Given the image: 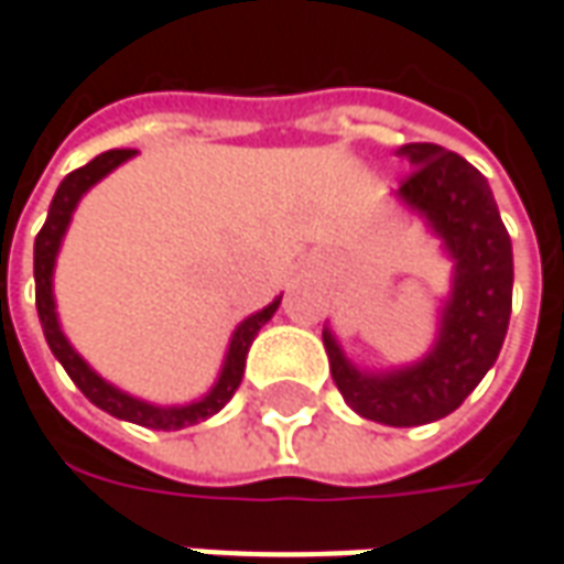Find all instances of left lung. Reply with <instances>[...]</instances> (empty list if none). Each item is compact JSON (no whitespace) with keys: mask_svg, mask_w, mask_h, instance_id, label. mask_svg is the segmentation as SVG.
<instances>
[{"mask_svg":"<svg viewBox=\"0 0 564 564\" xmlns=\"http://www.w3.org/2000/svg\"><path fill=\"white\" fill-rule=\"evenodd\" d=\"M399 155L412 162L399 196L431 221L456 259L440 340L427 359L393 375L356 371L330 330L324 349L337 390L361 417L415 427L456 412L499 356L512 315V240L484 174L462 155L437 143H409Z\"/></svg>","mask_w":564,"mask_h":564,"instance_id":"left-lung-1","label":"left lung"}]
</instances>
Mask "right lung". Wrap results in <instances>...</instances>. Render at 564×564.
Masks as SVG:
<instances>
[{
    "label": "right lung",
    "mask_w": 564,
    "mask_h": 564,
    "mask_svg": "<svg viewBox=\"0 0 564 564\" xmlns=\"http://www.w3.org/2000/svg\"><path fill=\"white\" fill-rule=\"evenodd\" d=\"M130 155H133V149H111V152H102V155H96L89 165L70 171L68 177L58 184V189H55V196H52L50 205V218H46L43 230L36 234V243H33L36 312H40V324H43V334H46L52 356L62 361V368L68 371V378L80 387V393H84L93 405H99L108 415L124 417V421L143 424V427H152V431H181V427L199 424V421L212 417L215 412H221L224 405L230 402V397L237 393V387H240V380H243L246 352H249V346L256 340V334L262 330L264 321H271V315L278 312L281 300H274L268 308L256 312L252 318H246L243 324L237 327V334H234V340H230V349H227V359H224L221 378L212 387V393L199 399V402L174 405V409H159V405H149V402L127 397L118 387H111V383H106V380L99 378L87 361L70 349V343L65 340V334H62V327H58V318H55V300H52V268H55V256H58L62 237H65V230H68L74 205L80 203V196L87 193L89 186L99 184L111 167H118L121 162H127Z\"/></svg>",
    "instance_id": "obj_1"
}]
</instances>
